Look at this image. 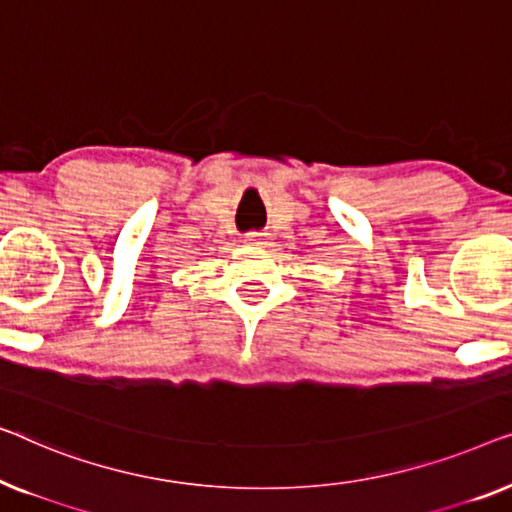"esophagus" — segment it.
I'll list each match as a JSON object with an SVG mask.
<instances>
[{"label": "esophagus", "instance_id": "1", "mask_svg": "<svg viewBox=\"0 0 512 512\" xmlns=\"http://www.w3.org/2000/svg\"><path fill=\"white\" fill-rule=\"evenodd\" d=\"M243 241H246L248 246H264L266 234H262V232H248L246 236H243Z\"/></svg>", "mask_w": 512, "mask_h": 512}]
</instances>
